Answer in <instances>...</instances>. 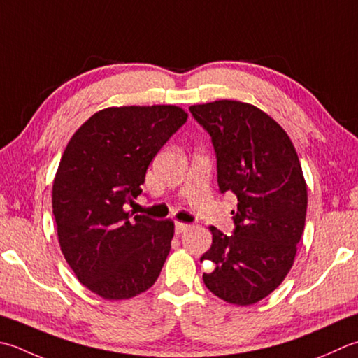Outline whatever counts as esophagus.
<instances>
[{"instance_id": "1", "label": "esophagus", "mask_w": 358, "mask_h": 358, "mask_svg": "<svg viewBox=\"0 0 358 358\" xmlns=\"http://www.w3.org/2000/svg\"><path fill=\"white\" fill-rule=\"evenodd\" d=\"M191 227V225H187V223H181V222H177L175 223V234H181V233H185V231Z\"/></svg>"}]
</instances>
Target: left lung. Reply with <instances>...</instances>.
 Returning <instances> with one entry per match:
<instances>
[{"label": "left lung", "instance_id": "8db88e82", "mask_svg": "<svg viewBox=\"0 0 358 358\" xmlns=\"http://www.w3.org/2000/svg\"><path fill=\"white\" fill-rule=\"evenodd\" d=\"M213 138L217 181L237 197L233 236L209 227L211 261L203 282L215 296L250 306L275 292L295 262L307 185L285 130L255 105L222 99L189 107Z\"/></svg>", "mask_w": 358, "mask_h": 358}]
</instances>
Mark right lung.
<instances>
[{"label": "right lung", "mask_w": 358, "mask_h": 358, "mask_svg": "<svg viewBox=\"0 0 358 358\" xmlns=\"http://www.w3.org/2000/svg\"><path fill=\"white\" fill-rule=\"evenodd\" d=\"M177 105H124L97 111L66 144L52 185L63 256L77 279L108 301L155 284L171 251L172 220L125 211L143 192L147 167L186 122Z\"/></svg>", "instance_id": "right-lung-1"}]
</instances>
